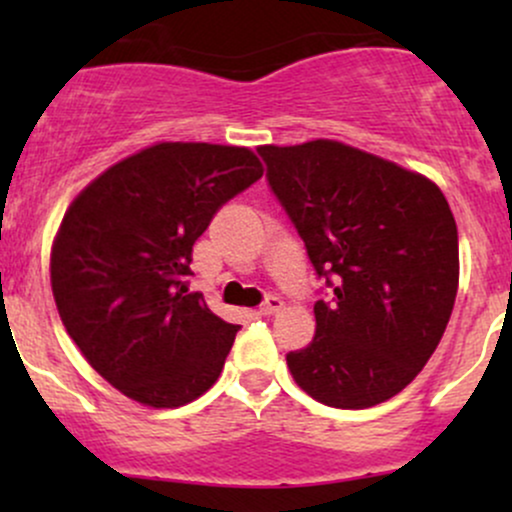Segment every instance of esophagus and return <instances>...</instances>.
<instances>
[{
    "label": "esophagus",
    "mask_w": 512,
    "mask_h": 512,
    "mask_svg": "<svg viewBox=\"0 0 512 512\" xmlns=\"http://www.w3.org/2000/svg\"><path fill=\"white\" fill-rule=\"evenodd\" d=\"M281 308H284V301H281L279 296H267V301L260 305V310H257V313H260V315H274V313H279Z\"/></svg>",
    "instance_id": "esophagus-1"
}]
</instances>
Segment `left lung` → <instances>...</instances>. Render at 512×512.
<instances>
[{
    "mask_svg": "<svg viewBox=\"0 0 512 512\" xmlns=\"http://www.w3.org/2000/svg\"><path fill=\"white\" fill-rule=\"evenodd\" d=\"M267 180L332 289L315 337L286 354L301 390L337 409L402 392L448 327L457 284L455 216L436 182L332 139L260 146Z\"/></svg>",
    "mask_w": 512,
    "mask_h": 512,
    "instance_id": "obj_1",
    "label": "left lung"
}]
</instances>
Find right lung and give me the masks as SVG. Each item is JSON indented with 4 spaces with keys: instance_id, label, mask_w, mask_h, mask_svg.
Listing matches in <instances>:
<instances>
[{
    "instance_id": "add662e5",
    "label": "right lung",
    "mask_w": 512,
    "mask_h": 512,
    "mask_svg": "<svg viewBox=\"0 0 512 512\" xmlns=\"http://www.w3.org/2000/svg\"><path fill=\"white\" fill-rule=\"evenodd\" d=\"M262 173L245 146L161 142L69 204L52 243V296L81 354L122 395L173 409L219 380L240 325L187 289L192 245Z\"/></svg>"
}]
</instances>
